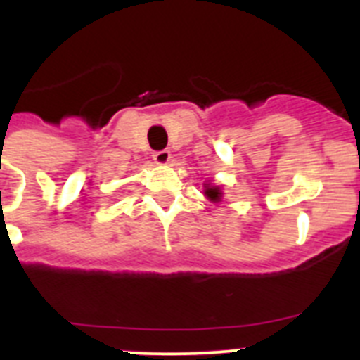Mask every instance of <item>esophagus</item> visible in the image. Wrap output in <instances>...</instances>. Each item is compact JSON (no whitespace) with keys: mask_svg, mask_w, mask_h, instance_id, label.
<instances>
[{"mask_svg":"<svg viewBox=\"0 0 360 360\" xmlns=\"http://www.w3.org/2000/svg\"><path fill=\"white\" fill-rule=\"evenodd\" d=\"M153 160H155V164H158V165L169 164L171 151H167V149H162V151H155V153H153Z\"/></svg>","mask_w":360,"mask_h":360,"instance_id":"esophagus-1","label":"esophagus"}]
</instances>
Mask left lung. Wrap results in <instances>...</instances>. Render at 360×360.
<instances>
[{
    "label": "left lung",
    "instance_id": "1",
    "mask_svg": "<svg viewBox=\"0 0 360 360\" xmlns=\"http://www.w3.org/2000/svg\"><path fill=\"white\" fill-rule=\"evenodd\" d=\"M203 196H205L209 202L219 203L221 198H224V191H221L219 186H214L211 180H205V182H203Z\"/></svg>",
    "mask_w": 360,
    "mask_h": 360
}]
</instances>
